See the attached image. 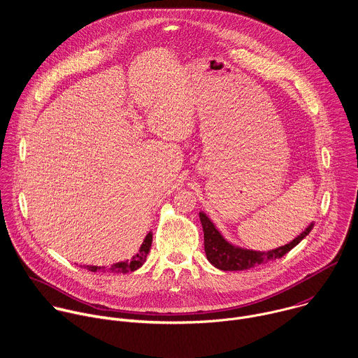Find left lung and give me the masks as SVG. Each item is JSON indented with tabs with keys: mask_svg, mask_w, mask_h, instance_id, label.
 Wrapping results in <instances>:
<instances>
[{
	"mask_svg": "<svg viewBox=\"0 0 358 358\" xmlns=\"http://www.w3.org/2000/svg\"><path fill=\"white\" fill-rule=\"evenodd\" d=\"M199 215H200V221L204 232L206 256L214 267L224 271L246 270V268L280 259L285 253H288L294 246H296L313 228V224H310L301 235H298L295 239H292V242L284 246H280L268 252H256V250H248V249L232 246L222 238V235L218 232V229L214 227V224L210 221V218L204 213H199Z\"/></svg>",
	"mask_w": 358,
	"mask_h": 358,
	"instance_id": "8db88e82",
	"label": "left lung"
}]
</instances>
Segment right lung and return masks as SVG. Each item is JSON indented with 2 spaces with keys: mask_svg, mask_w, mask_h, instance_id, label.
Returning <instances> with one entry per match:
<instances>
[{
  "mask_svg": "<svg viewBox=\"0 0 358 358\" xmlns=\"http://www.w3.org/2000/svg\"><path fill=\"white\" fill-rule=\"evenodd\" d=\"M152 243V232H148L143 245L140 246V252L137 255H134L130 260H124V262H119L113 266H110L109 268L106 267H98V266H85V268L91 270V271H96V270H102V271H112V273H129V271H134L137 268H140L144 262L147 260V256L150 253V248Z\"/></svg>",
  "mask_w": 358,
  "mask_h": 358,
  "instance_id": "right-lung-1",
  "label": "right lung"
}]
</instances>
